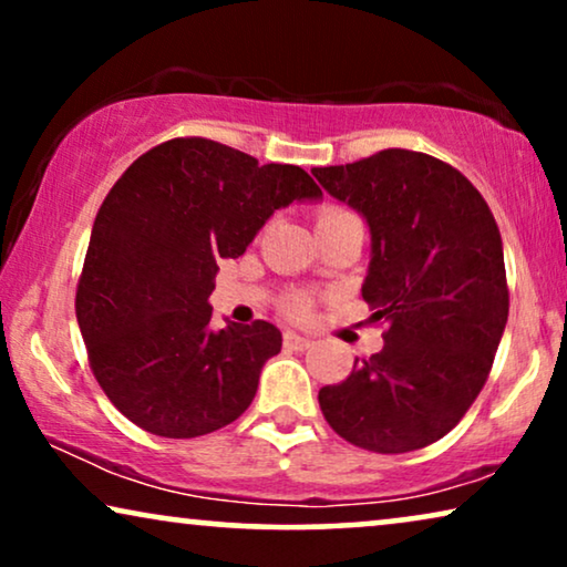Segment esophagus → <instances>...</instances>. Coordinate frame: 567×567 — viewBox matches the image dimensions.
<instances>
[{"mask_svg": "<svg viewBox=\"0 0 567 567\" xmlns=\"http://www.w3.org/2000/svg\"><path fill=\"white\" fill-rule=\"evenodd\" d=\"M284 346L291 348V351H307V348L312 346V338L299 336V332H286V336H284Z\"/></svg>", "mask_w": 567, "mask_h": 567, "instance_id": "34e87169", "label": "esophagus"}]
</instances>
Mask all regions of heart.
<instances>
[{"instance_id": "1", "label": "heart", "mask_w": 567, "mask_h": 567, "mask_svg": "<svg viewBox=\"0 0 567 567\" xmlns=\"http://www.w3.org/2000/svg\"><path fill=\"white\" fill-rule=\"evenodd\" d=\"M343 216H355V214H351L343 206H322L320 212H317V227L324 221L343 219ZM286 312H289L293 320H307V317L312 315V297H309V293H291V297L286 299Z\"/></svg>"}]
</instances>
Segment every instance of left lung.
Wrapping results in <instances>:
<instances>
[{"mask_svg": "<svg viewBox=\"0 0 567 567\" xmlns=\"http://www.w3.org/2000/svg\"><path fill=\"white\" fill-rule=\"evenodd\" d=\"M312 175L371 229L363 301L384 348L320 390L330 429L377 454L444 439L487 382L508 320L498 224L460 169L382 150Z\"/></svg>", "mask_w": 567, "mask_h": 567, "instance_id": "1", "label": "left lung"}]
</instances>
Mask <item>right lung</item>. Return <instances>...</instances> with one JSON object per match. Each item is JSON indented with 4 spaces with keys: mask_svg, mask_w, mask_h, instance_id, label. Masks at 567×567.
I'll list each match as a JSON object with an SVG mask.
<instances>
[{
    "mask_svg": "<svg viewBox=\"0 0 567 567\" xmlns=\"http://www.w3.org/2000/svg\"><path fill=\"white\" fill-rule=\"evenodd\" d=\"M320 196L301 167L200 136L152 146L115 181L74 309L92 374L131 423L196 439L250 408L281 332L266 320L212 330L216 262L239 258L276 208Z\"/></svg>",
    "mask_w": 567,
    "mask_h": 567,
    "instance_id": "obj_1",
    "label": "right lung"
}]
</instances>
